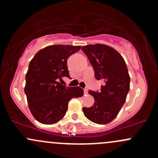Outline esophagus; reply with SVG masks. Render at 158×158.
Here are the masks:
<instances>
[{"label":"esophagus","instance_id":"esophagus-1","mask_svg":"<svg viewBox=\"0 0 158 158\" xmlns=\"http://www.w3.org/2000/svg\"><path fill=\"white\" fill-rule=\"evenodd\" d=\"M88 92H89V91H88V89H84V94H88Z\"/></svg>","mask_w":158,"mask_h":158}]
</instances>
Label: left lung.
I'll return each mask as SVG.
<instances>
[{
    "label": "left lung",
    "instance_id": "8db88e82",
    "mask_svg": "<svg viewBox=\"0 0 158 158\" xmlns=\"http://www.w3.org/2000/svg\"><path fill=\"white\" fill-rule=\"evenodd\" d=\"M94 71V77L102 79L100 92L89 91L94 105L83 107L84 115L98 124L110 123L119 114L129 91L130 77L123 57L106 44H89L82 48Z\"/></svg>",
    "mask_w": 158,
    "mask_h": 158
}]
</instances>
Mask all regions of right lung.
<instances>
[{"label": "right lung", "mask_w": 158, "mask_h": 158, "mask_svg": "<svg viewBox=\"0 0 158 158\" xmlns=\"http://www.w3.org/2000/svg\"><path fill=\"white\" fill-rule=\"evenodd\" d=\"M81 46L50 45L40 50L29 63L24 92L28 105L36 120L54 124L65 116L73 98L83 95L79 86L67 87L57 82L69 77L67 59Z\"/></svg>", "instance_id": "obj_1"}]
</instances>
